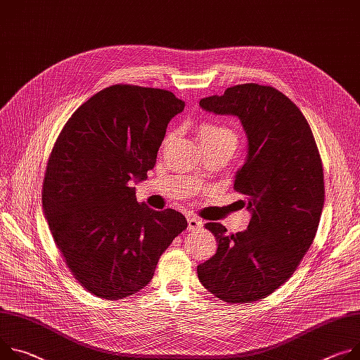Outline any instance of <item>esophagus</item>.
Listing matches in <instances>:
<instances>
[{"mask_svg": "<svg viewBox=\"0 0 360 360\" xmlns=\"http://www.w3.org/2000/svg\"><path fill=\"white\" fill-rule=\"evenodd\" d=\"M186 221H188V228H189V230H200V228L202 226V221L198 217L189 215L186 218Z\"/></svg>", "mask_w": 360, "mask_h": 360, "instance_id": "obj_1", "label": "esophagus"}]
</instances>
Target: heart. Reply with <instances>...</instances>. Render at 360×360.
Masks as SVG:
<instances>
[{"instance_id": "b5f03b06", "label": "heart", "mask_w": 360, "mask_h": 360, "mask_svg": "<svg viewBox=\"0 0 360 360\" xmlns=\"http://www.w3.org/2000/svg\"><path fill=\"white\" fill-rule=\"evenodd\" d=\"M197 135L201 143H237V135L230 126L212 120L198 123Z\"/></svg>"}]
</instances>
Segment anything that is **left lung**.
Listing matches in <instances>:
<instances>
[{
    "label": "left lung",
    "mask_w": 360,
    "mask_h": 360,
    "mask_svg": "<svg viewBox=\"0 0 360 360\" xmlns=\"http://www.w3.org/2000/svg\"><path fill=\"white\" fill-rule=\"evenodd\" d=\"M200 106L241 120L248 152L234 189L251 219L231 236L219 222L205 224L218 248L198 266V278L222 302H257L292 276L316 237L324 204L320 153L300 109L271 86H233Z\"/></svg>",
    "instance_id": "8db88e82"
}]
</instances>
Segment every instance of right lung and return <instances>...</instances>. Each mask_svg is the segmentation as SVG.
Returning <instances> with one entry per match:
<instances>
[{
	"mask_svg": "<svg viewBox=\"0 0 360 360\" xmlns=\"http://www.w3.org/2000/svg\"><path fill=\"white\" fill-rule=\"evenodd\" d=\"M185 103L169 90L115 84L68 120L50 153L43 208L75 278L97 297L120 300L142 290L188 222L175 210L136 201L169 120Z\"/></svg>",
	"mask_w": 360,
	"mask_h": 360,
	"instance_id": "add662e5",
	"label": "right lung"
}]
</instances>
